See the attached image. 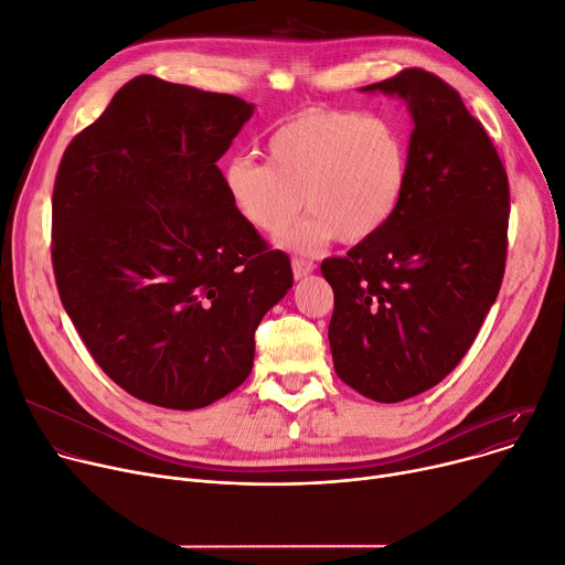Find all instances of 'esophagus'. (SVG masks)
<instances>
[{
    "label": "esophagus",
    "instance_id": "obj_1",
    "mask_svg": "<svg viewBox=\"0 0 565 565\" xmlns=\"http://www.w3.org/2000/svg\"><path fill=\"white\" fill-rule=\"evenodd\" d=\"M290 267H292V277L295 279H305L307 275L313 273V263L305 260V258H292Z\"/></svg>",
    "mask_w": 565,
    "mask_h": 565
}]
</instances>
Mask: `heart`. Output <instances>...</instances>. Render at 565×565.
Returning <instances> with one entry per match:
<instances>
[{"label":"heart","mask_w":565,"mask_h":565,"mask_svg":"<svg viewBox=\"0 0 565 565\" xmlns=\"http://www.w3.org/2000/svg\"><path fill=\"white\" fill-rule=\"evenodd\" d=\"M407 178L405 130L387 116L352 109L295 114L267 139V162L237 156L222 169L235 211L263 235L284 233L307 205L311 217L290 237L302 252L332 237L371 241L396 215Z\"/></svg>","instance_id":"obj_1"}]
</instances>
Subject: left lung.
I'll use <instances>...</instances> for the list:
<instances>
[{"instance_id":"obj_1","label":"left lung","mask_w":565,"mask_h":565,"mask_svg":"<svg viewBox=\"0 0 565 565\" xmlns=\"http://www.w3.org/2000/svg\"><path fill=\"white\" fill-rule=\"evenodd\" d=\"M407 103V190L392 222L343 258L334 290L337 375L366 398L401 403L447 377L477 339L507 267L509 178L460 94L407 68L364 86Z\"/></svg>"}]
</instances>
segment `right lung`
I'll use <instances>...</instances> for the list:
<instances>
[{"instance_id":"obj_1","label":"right lung","mask_w":565,"mask_h":565,"mask_svg":"<svg viewBox=\"0 0 565 565\" xmlns=\"http://www.w3.org/2000/svg\"><path fill=\"white\" fill-rule=\"evenodd\" d=\"M254 105L139 75L66 148L52 194L58 298L135 398L199 409L254 366V332L292 286L231 203L217 160Z\"/></svg>"}]
</instances>
